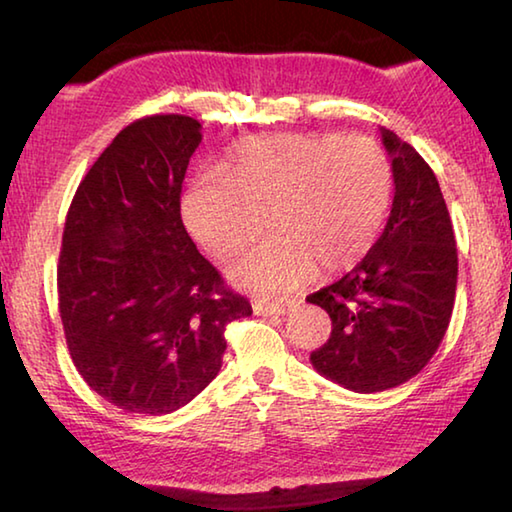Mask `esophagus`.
Wrapping results in <instances>:
<instances>
[{"label": "esophagus", "mask_w": 512, "mask_h": 512, "mask_svg": "<svg viewBox=\"0 0 512 512\" xmlns=\"http://www.w3.org/2000/svg\"><path fill=\"white\" fill-rule=\"evenodd\" d=\"M253 309L257 316H282V314H289L293 309V300H277V302L257 300Z\"/></svg>", "instance_id": "esophagus-1"}]
</instances>
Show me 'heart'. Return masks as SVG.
<instances>
[{
  "instance_id": "1",
  "label": "heart",
  "mask_w": 512,
  "mask_h": 512,
  "mask_svg": "<svg viewBox=\"0 0 512 512\" xmlns=\"http://www.w3.org/2000/svg\"><path fill=\"white\" fill-rule=\"evenodd\" d=\"M391 203V164L363 135L277 133L239 144L223 173L205 171L183 196L189 232L228 259L271 225L277 235L230 266L239 287L284 293L357 266Z\"/></svg>"
}]
</instances>
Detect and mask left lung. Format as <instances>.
<instances>
[{
	"mask_svg": "<svg viewBox=\"0 0 512 512\" xmlns=\"http://www.w3.org/2000/svg\"><path fill=\"white\" fill-rule=\"evenodd\" d=\"M381 142L395 180L386 228L348 275L307 296L332 318L311 363L354 393L418 375L443 341L456 298V239L436 173L393 131L381 128Z\"/></svg>",
	"mask_w": 512,
	"mask_h": 512,
	"instance_id": "obj_1",
	"label": "left lung"
}]
</instances>
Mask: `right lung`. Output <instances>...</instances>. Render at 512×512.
I'll return each mask as SVG.
<instances>
[{
    "label": "right lung",
    "instance_id": "add662e5",
    "mask_svg": "<svg viewBox=\"0 0 512 512\" xmlns=\"http://www.w3.org/2000/svg\"><path fill=\"white\" fill-rule=\"evenodd\" d=\"M203 135L185 115L126 126L85 173L58 259V309L79 375L128 413L180 409L219 375L225 327L253 314L180 219Z\"/></svg>",
    "mask_w": 512,
    "mask_h": 512
}]
</instances>
